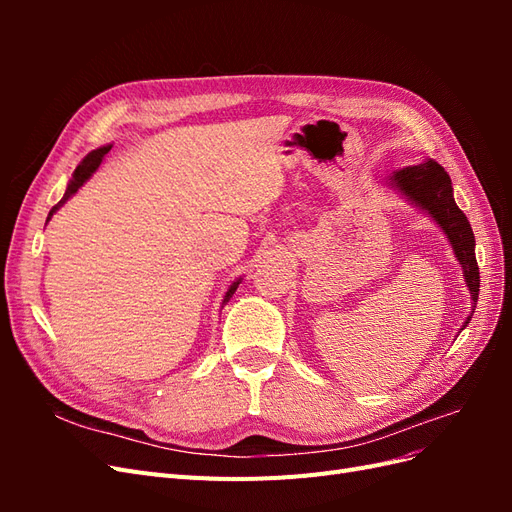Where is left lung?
Segmentation results:
<instances>
[{"label":"left lung","mask_w":512,"mask_h":512,"mask_svg":"<svg viewBox=\"0 0 512 512\" xmlns=\"http://www.w3.org/2000/svg\"><path fill=\"white\" fill-rule=\"evenodd\" d=\"M393 190H397L404 196L408 203L416 209H421L427 218H431L440 226L444 237L453 247V254L463 269V280L470 290L472 309L478 301V288H480V275L476 265L474 254V232L466 215L457 207L453 198V183L451 177L446 175V170L431 158H425V162L416 166H406L395 173L386 181ZM474 314V312H472ZM472 314L463 322L459 333L468 327L472 320Z\"/></svg>","instance_id":"obj_1"}]
</instances>
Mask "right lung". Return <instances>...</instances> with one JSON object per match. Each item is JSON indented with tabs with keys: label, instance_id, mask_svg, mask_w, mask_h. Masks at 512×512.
<instances>
[{
	"label": "right lung",
	"instance_id": "1",
	"mask_svg": "<svg viewBox=\"0 0 512 512\" xmlns=\"http://www.w3.org/2000/svg\"><path fill=\"white\" fill-rule=\"evenodd\" d=\"M111 147H113V145H104V147H100V149H94L91 153H87L85 160H83L79 166H76V170L72 173V179H70V183H68V188H66L64 198H61L59 203L51 209V213H49V218H46V222H49V220L53 218V213H57L61 207H64V205L68 203V200H70L76 192H79V190L83 188V185L91 179V175H94L96 170L100 168V164H102L104 156H106L108 151H111ZM241 280H243V277H237V280L228 286V290H226V294H224V299H222V307L230 301L232 294H235V290L239 288Z\"/></svg>",
	"mask_w": 512,
	"mask_h": 512
}]
</instances>
